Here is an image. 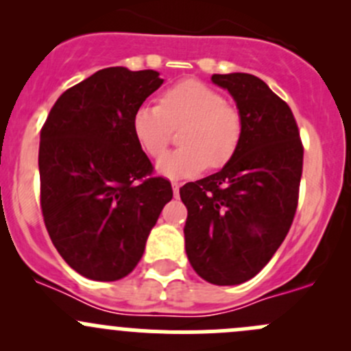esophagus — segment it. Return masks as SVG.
<instances>
[{"label":"esophagus","instance_id":"1","mask_svg":"<svg viewBox=\"0 0 351 351\" xmlns=\"http://www.w3.org/2000/svg\"><path fill=\"white\" fill-rule=\"evenodd\" d=\"M171 186H173V193H175V195H178V193H180V189H182V183L173 182V183H171Z\"/></svg>","mask_w":351,"mask_h":351}]
</instances>
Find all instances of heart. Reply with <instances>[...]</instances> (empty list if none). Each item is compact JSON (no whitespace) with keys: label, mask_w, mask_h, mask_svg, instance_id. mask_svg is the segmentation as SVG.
Masks as SVG:
<instances>
[{"label":"heart","mask_w":351,"mask_h":351,"mask_svg":"<svg viewBox=\"0 0 351 351\" xmlns=\"http://www.w3.org/2000/svg\"><path fill=\"white\" fill-rule=\"evenodd\" d=\"M183 147L162 156L156 162L166 178H189L210 168H221L232 158L243 134L238 108L226 104L214 88L197 80H186L162 93L159 107L143 105L132 117L137 143L147 154L158 158L168 149L175 130Z\"/></svg>","instance_id":"obj_1"}]
</instances>
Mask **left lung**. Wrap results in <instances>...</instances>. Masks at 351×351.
<instances>
[{"label": "left lung", "mask_w": 351, "mask_h": 351, "mask_svg": "<svg viewBox=\"0 0 351 351\" xmlns=\"http://www.w3.org/2000/svg\"><path fill=\"white\" fill-rule=\"evenodd\" d=\"M243 120L234 156L221 171L186 183L185 250L214 285L253 278L278 250L297 208L304 149L292 110L253 74H214Z\"/></svg>", "instance_id": "left-lung-1"}]
</instances>
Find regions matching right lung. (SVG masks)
<instances>
[{
	"instance_id": "obj_1",
	"label": "right lung",
	"mask_w": 351,
	"mask_h": 351,
	"mask_svg": "<svg viewBox=\"0 0 351 351\" xmlns=\"http://www.w3.org/2000/svg\"><path fill=\"white\" fill-rule=\"evenodd\" d=\"M158 71L100 69L59 97L38 147L40 207L64 261L90 280H120L143 258L171 183L132 130V117L162 84Z\"/></svg>"
}]
</instances>
